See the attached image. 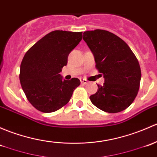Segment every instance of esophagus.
Instances as JSON below:
<instances>
[{"mask_svg":"<svg viewBox=\"0 0 157 157\" xmlns=\"http://www.w3.org/2000/svg\"><path fill=\"white\" fill-rule=\"evenodd\" d=\"M80 82H81V83L83 84V85H86V84L88 83V81H87L86 79H80Z\"/></svg>","mask_w":157,"mask_h":157,"instance_id":"1","label":"esophagus"}]
</instances>
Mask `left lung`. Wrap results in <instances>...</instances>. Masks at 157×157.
<instances>
[{"mask_svg": "<svg viewBox=\"0 0 157 157\" xmlns=\"http://www.w3.org/2000/svg\"><path fill=\"white\" fill-rule=\"evenodd\" d=\"M83 39L103 74L105 83L90 95L92 103L103 111L118 113L131 105L137 96L141 72L135 54L127 44L110 31L96 29L83 32Z\"/></svg>", "mask_w": 157, "mask_h": 157, "instance_id": "obj_1", "label": "left lung"}]
</instances>
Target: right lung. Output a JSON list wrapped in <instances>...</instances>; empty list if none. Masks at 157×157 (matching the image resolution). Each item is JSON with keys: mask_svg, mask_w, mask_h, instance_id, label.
I'll return each instance as SVG.
<instances>
[{"mask_svg": "<svg viewBox=\"0 0 157 157\" xmlns=\"http://www.w3.org/2000/svg\"><path fill=\"white\" fill-rule=\"evenodd\" d=\"M82 40V32L53 31L28 50L20 65L21 86L37 110L50 113L69 101L80 84L78 78L63 80L59 74L69 53Z\"/></svg>", "mask_w": 157, "mask_h": 157, "instance_id": "1", "label": "right lung"}]
</instances>
